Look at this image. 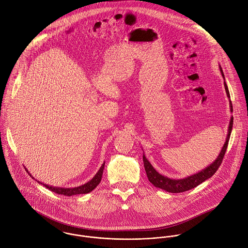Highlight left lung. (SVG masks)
Returning <instances> with one entry per match:
<instances>
[{
  "mask_svg": "<svg viewBox=\"0 0 248 248\" xmlns=\"http://www.w3.org/2000/svg\"><path fill=\"white\" fill-rule=\"evenodd\" d=\"M219 70L221 72L222 77L224 78V74L221 67L219 66ZM224 88H225V92L227 94V97L230 98V94H229V91H228V87L224 81ZM229 105H230V111L233 112V107H232V102L231 100H229ZM232 127H233V116H231L230 122H229V127H228V134H227V138L225 143L219 153V155H217V159L214 160L212 164H210L209 166H207L205 169L200 171L197 174H194L192 176L185 177V178H180V179H173V178H169V177H164L162 175H160L159 173H157V171L152 166V164L149 162V160L146 158V156L143 155V162H144V168L147 174V177L149 181L154 184V186L160 188L162 190H165L167 192L170 193H182L185 191H188L190 189H193L195 187H197L198 185H200L201 183H202L203 181H205L206 179L210 178L213 175L216 173V171L218 169L219 165L222 162V159L224 157L227 146H228V142L230 139V135H231V131H232Z\"/></svg>",
  "mask_w": 248,
  "mask_h": 248,
  "instance_id": "1",
  "label": "left lung"
}]
</instances>
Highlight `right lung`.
I'll return each mask as SVG.
<instances>
[{"label":"right lung","mask_w":248,"mask_h":248,"mask_svg":"<svg viewBox=\"0 0 248 248\" xmlns=\"http://www.w3.org/2000/svg\"><path fill=\"white\" fill-rule=\"evenodd\" d=\"M104 165H105V162L102 164V166L100 167V169L98 170V172L96 173V175L94 177H93L90 181H88L87 183H85L84 185H81V186H78V187H74V188H61V187L49 186V185H46V184H44V183H42V184L45 185L46 188L49 189L52 192H55L58 195H63V196L71 197V196L79 195V194H88V193L92 192L99 184V182L101 181L102 175H103V170H104ZM27 172H28V170H27ZM30 176L32 177L31 174H30ZM32 178L35 179L33 177H32Z\"/></svg>","instance_id":"1"}]
</instances>
